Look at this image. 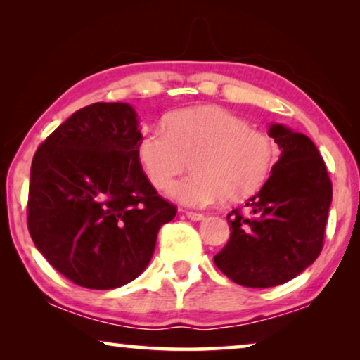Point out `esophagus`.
Listing matches in <instances>:
<instances>
[{"label":"esophagus","mask_w":360,"mask_h":360,"mask_svg":"<svg viewBox=\"0 0 360 360\" xmlns=\"http://www.w3.org/2000/svg\"><path fill=\"white\" fill-rule=\"evenodd\" d=\"M186 218L191 219V221H201L205 218L201 213H193V211H186Z\"/></svg>","instance_id":"obj_1"}]
</instances>
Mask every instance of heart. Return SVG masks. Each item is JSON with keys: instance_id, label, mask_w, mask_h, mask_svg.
I'll return each instance as SVG.
<instances>
[{"instance_id": "1", "label": "heart", "mask_w": 360, "mask_h": 360, "mask_svg": "<svg viewBox=\"0 0 360 360\" xmlns=\"http://www.w3.org/2000/svg\"><path fill=\"white\" fill-rule=\"evenodd\" d=\"M165 126L141 137L137 159L159 190L167 188L191 160L193 174L169 190L179 203L191 208L219 200L239 203L267 184L277 147L243 117L218 106H201L172 112Z\"/></svg>"}]
</instances>
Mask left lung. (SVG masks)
<instances>
[{
  "label": "left lung",
  "instance_id": "left-lung-1",
  "mask_svg": "<svg viewBox=\"0 0 360 360\" xmlns=\"http://www.w3.org/2000/svg\"><path fill=\"white\" fill-rule=\"evenodd\" d=\"M269 136L278 144L277 164L245 203L250 216L231 211V238L214 255L226 277L250 288L277 287L316 260L333 201V184L313 141L283 124H270Z\"/></svg>",
  "mask_w": 360,
  "mask_h": 360
}]
</instances>
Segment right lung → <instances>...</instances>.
<instances>
[{
	"mask_svg": "<svg viewBox=\"0 0 360 360\" xmlns=\"http://www.w3.org/2000/svg\"><path fill=\"white\" fill-rule=\"evenodd\" d=\"M139 117L127 103H93L39 146L27 228L39 252L73 283L111 290L144 272L176 208L137 159Z\"/></svg>",
	"mask_w": 360,
	"mask_h": 360,
	"instance_id": "obj_1",
	"label": "right lung"
}]
</instances>
